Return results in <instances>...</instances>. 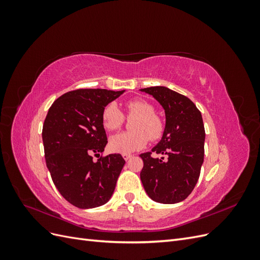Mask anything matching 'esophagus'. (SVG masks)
I'll return each mask as SVG.
<instances>
[{"label":"esophagus","instance_id":"1","mask_svg":"<svg viewBox=\"0 0 260 260\" xmlns=\"http://www.w3.org/2000/svg\"><path fill=\"white\" fill-rule=\"evenodd\" d=\"M122 157H123L124 160H129L132 157V155L131 154H122Z\"/></svg>","mask_w":260,"mask_h":260}]
</instances>
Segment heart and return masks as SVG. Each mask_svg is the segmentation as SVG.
Wrapping results in <instances>:
<instances>
[{"label":"heart","mask_w":260,"mask_h":260,"mask_svg":"<svg viewBox=\"0 0 260 260\" xmlns=\"http://www.w3.org/2000/svg\"><path fill=\"white\" fill-rule=\"evenodd\" d=\"M155 106L146 100L135 99L125 103V117L135 118L131 121L132 131L122 132L109 140L112 151L129 154L143 148L148 138L152 141L159 140L165 132L162 118L155 113ZM102 122L108 131L119 129L124 123V116L116 103H108L102 111Z\"/></svg>","instance_id":"heart-1"}]
</instances>
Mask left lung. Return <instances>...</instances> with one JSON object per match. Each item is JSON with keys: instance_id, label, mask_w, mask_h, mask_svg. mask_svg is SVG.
Returning a JSON list of instances; mask_svg holds the SVG:
<instances>
[{"instance_id": "1", "label": "left lung", "mask_w": 260, "mask_h": 260, "mask_svg": "<svg viewBox=\"0 0 260 260\" xmlns=\"http://www.w3.org/2000/svg\"><path fill=\"white\" fill-rule=\"evenodd\" d=\"M159 102L166 113V128L152 152L141 154L140 177L149 198L157 203L176 204L192 193L204 161L205 129L193 102L166 86L141 89ZM155 152L161 159L154 157Z\"/></svg>"}]
</instances>
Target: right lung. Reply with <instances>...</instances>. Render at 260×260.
<instances>
[{
    "label": "right lung",
    "mask_w": 260,
    "mask_h": 260,
    "mask_svg": "<svg viewBox=\"0 0 260 260\" xmlns=\"http://www.w3.org/2000/svg\"><path fill=\"white\" fill-rule=\"evenodd\" d=\"M122 93L105 89L67 92L54 102L44 119L46 166L62 198L78 208L104 205L114 193L125 161L120 154L100 156L107 144L102 111Z\"/></svg>",
    "instance_id": "1"
}]
</instances>
